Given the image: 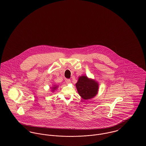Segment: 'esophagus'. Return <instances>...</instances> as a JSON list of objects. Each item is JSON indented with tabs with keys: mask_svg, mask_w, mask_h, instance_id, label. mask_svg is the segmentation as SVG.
I'll list each match as a JSON object with an SVG mask.
<instances>
[{
	"mask_svg": "<svg viewBox=\"0 0 146 146\" xmlns=\"http://www.w3.org/2000/svg\"><path fill=\"white\" fill-rule=\"evenodd\" d=\"M66 83L68 84H70L71 83V80H70V79H66Z\"/></svg>",
	"mask_w": 146,
	"mask_h": 146,
	"instance_id": "esophagus-1",
	"label": "esophagus"
}]
</instances>
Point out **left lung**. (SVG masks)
Wrapping results in <instances>:
<instances>
[{
  "mask_svg": "<svg viewBox=\"0 0 146 146\" xmlns=\"http://www.w3.org/2000/svg\"><path fill=\"white\" fill-rule=\"evenodd\" d=\"M79 96L84 100H90L98 93L99 84L95 79L89 78L86 76H81L76 84Z\"/></svg>",
  "mask_w": 146,
  "mask_h": 146,
  "instance_id": "left-lung-1",
  "label": "left lung"
}]
</instances>
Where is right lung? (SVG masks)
Returning <instances> with one entry per match:
<instances>
[{
    "instance_id": "obj_1",
    "label": "right lung",
    "mask_w": 146,
    "mask_h": 146,
    "mask_svg": "<svg viewBox=\"0 0 146 146\" xmlns=\"http://www.w3.org/2000/svg\"><path fill=\"white\" fill-rule=\"evenodd\" d=\"M58 88V85H54V86H53V87H52V88H52V91L53 92H54L55 90H56V89H57V88Z\"/></svg>"
}]
</instances>
